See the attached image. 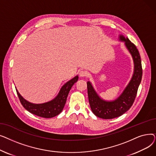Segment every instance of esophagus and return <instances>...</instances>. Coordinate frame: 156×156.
<instances>
[{
    "label": "esophagus",
    "mask_w": 156,
    "mask_h": 156,
    "mask_svg": "<svg viewBox=\"0 0 156 156\" xmlns=\"http://www.w3.org/2000/svg\"><path fill=\"white\" fill-rule=\"evenodd\" d=\"M88 75V72L85 70H81L80 71V76L81 77H85Z\"/></svg>",
    "instance_id": "esophagus-1"
}]
</instances>
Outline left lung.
<instances>
[{"label":"left lung","mask_w":156,"mask_h":156,"mask_svg":"<svg viewBox=\"0 0 156 156\" xmlns=\"http://www.w3.org/2000/svg\"><path fill=\"white\" fill-rule=\"evenodd\" d=\"M120 40L124 41L126 47L132 54L134 61V73L124 92L115 101L106 102L97 95L91 83L87 82V90L89 104L95 115L102 119H113L121 116L133 105L136 96L138 88L142 76V68L140 54L134 44L122 35Z\"/></svg>","instance_id":"obj_1"}]
</instances>
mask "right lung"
I'll return each instance as SVG.
<instances>
[{"label": "right lung", "mask_w": 156, "mask_h": 156, "mask_svg": "<svg viewBox=\"0 0 156 156\" xmlns=\"http://www.w3.org/2000/svg\"><path fill=\"white\" fill-rule=\"evenodd\" d=\"M78 79V76H76L64 85L61 88L58 95L54 100L41 104H31L27 101L20 95L17 90H16V92H17L20 102L24 109L38 116L45 118H51L58 115L61 112L64 107L66 102L70 90L73 85L76 82Z\"/></svg>", "instance_id": "add662e5"}]
</instances>
